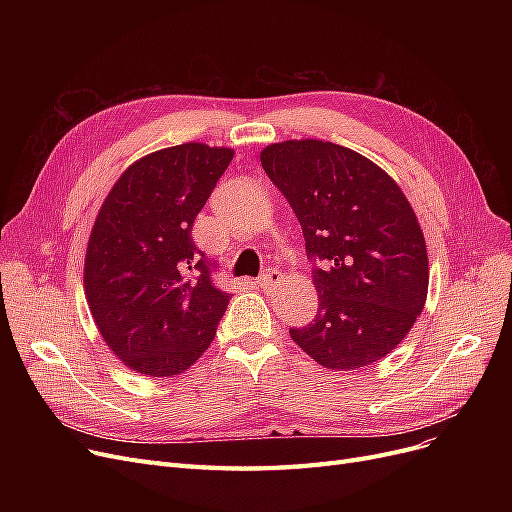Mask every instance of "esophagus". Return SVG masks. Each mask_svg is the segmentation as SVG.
Masks as SVG:
<instances>
[{
  "mask_svg": "<svg viewBox=\"0 0 512 512\" xmlns=\"http://www.w3.org/2000/svg\"><path fill=\"white\" fill-rule=\"evenodd\" d=\"M280 280H282V274H280L278 267H267V270L257 278V284H259L261 288H272V286H276Z\"/></svg>",
  "mask_w": 512,
  "mask_h": 512,
  "instance_id": "obj_1",
  "label": "esophagus"
}]
</instances>
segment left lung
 <instances>
[{
  "label": "left lung",
  "instance_id": "1",
  "mask_svg": "<svg viewBox=\"0 0 512 512\" xmlns=\"http://www.w3.org/2000/svg\"><path fill=\"white\" fill-rule=\"evenodd\" d=\"M261 166L301 222L317 315L290 338L319 365L353 371L409 334L427 299L429 267L415 211L367 157L324 141H284Z\"/></svg>",
  "mask_w": 512,
  "mask_h": 512
}]
</instances>
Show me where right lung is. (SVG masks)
Here are the masks:
<instances>
[{
  "instance_id": "right-lung-1",
  "label": "right lung",
  "mask_w": 512,
  "mask_h": 512,
  "mask_svg": "<svg viewBox=\"0 0 512 512\" xmlns=\"http://www.w3.org/2000/svg\"><path fill=\"white\" fill-rule=\"evenodd\" d=\"M232 155L203 143L155 151L118 178L95 220L85 259L93 319L118 359L149 378L191 367L232 299L193 240Z\"/></svg>"
}]
</instances>
